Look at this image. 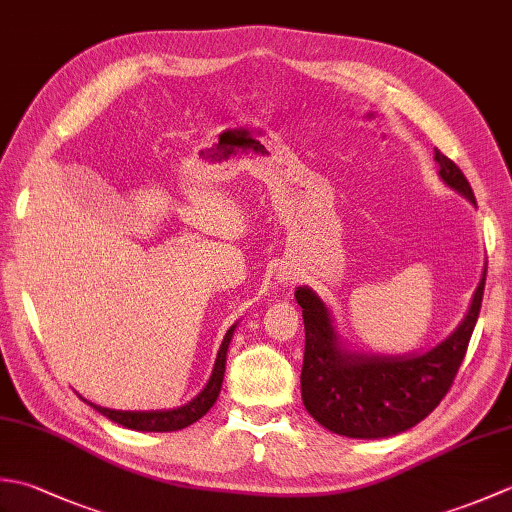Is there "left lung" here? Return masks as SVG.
I'll list each match as a JSON object with an SVG mask.
<instances>
[{"instance_id":"obj_1","label":"left lung","mask_w":512,"mask_h":512,"mask_svg":"<svg viewBox=\"0 0 512 512\" xmlns=\"http://www.w3.org/2000/svg\"><path fill=\"white\" fill-rule=\"evenodd\" d=\"M440 178L475 204L462 169L436 149ZM486 270L460 328L433 350L413 356L347 354L336 341L330 312L310 288L295 292L303 308L306 352L301 398L310 416L339 436L389 438L424 420L447 396L480 317Z\"/></svg>"}]
</instances>
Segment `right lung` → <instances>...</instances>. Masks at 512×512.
<instances>
[{
	"mask_svg": "<svg viewBox=\"0 0 512 512\" xmlns=\"http://www.w3.org/2000/svg\"><path fill=\"white\" fill-rule=\"evenodd\" d=\"M233 330L226 332L224 341L220 352H217L215 358V367H213V374L209 378V383L200 391L198 396H195L189 405L178 407V409H171V411H114V409H105V407H96L90 405L103 413L105 418H110L112 422L123 424L127 429H136V431H178L189 427L195 420H200L206 411L213 407V402L220 396V389H222V380H224V363H226V352H228V343H231V336Z\"/></svg>",
	"mask_w": 512,
	"mask_h": 512,
	"instance_id": "obj_1",
	"label": "right lung"
}]
</instances>
